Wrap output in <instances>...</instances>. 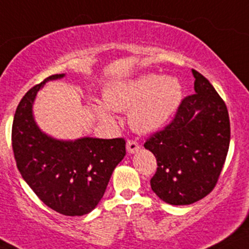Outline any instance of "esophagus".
<instances>
[{
  "instance_id": "obj_1",
  "label": "esophagus",
  "mask_w": 249,
  "mask_h": 249,
  "mask_svg": "<svg viewBox=\"0 0 249 249\" xmlns=\"http://www.w3.org/2000/svg\"><path fill=\"white\" fill-rule=\"evenodd\" d=\"M138 150H139L138 142L134 141V139H128V141H127V151H128L129 154H133Z\"/></svg>"
}]
</instances>
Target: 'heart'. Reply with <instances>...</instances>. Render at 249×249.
<instances>
[{"label":"heart","instance_id":"obj_1","mask_svg":"<svg viewBox=\"0 0 249 249\" xmlns=\"http://www.w3.org/2000/svg\"><path fill=\"white\" fill-rule=\"evenodd\" d=\"M181 99L182 85L178 79L156 74H144L129 82L117 83L105 91V101L111 108L117 111L132 108L129 121L132 127L142 133L164 126ZM107 106L94 101L93 110L100 117L110 120L111 110Z\"/></svg>","mask_w":249,"mask_h":249}]
</instances>
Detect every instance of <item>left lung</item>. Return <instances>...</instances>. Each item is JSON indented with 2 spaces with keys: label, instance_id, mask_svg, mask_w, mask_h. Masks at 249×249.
I'll return each instance as SVG.
<instances>
[{
  "label": "left lung",
  "instance_id": "left-lung-1",
  "mask_svg": "<svg viewBox=\"0 0 249 249\" xmlns=\"http://www.w3.org/2000/svg\"><path fill=\"white\" fill-rule=\"evenodd\" d=\"M192 72L196 93L182 99L171 122L144 143L158 164L151 189L172 205H188L207 197L219 181L230 145L224 100L204 75Z\"/></svg>",
  "mask_w": 249,
  "mask_h": 249
}]
</instances>
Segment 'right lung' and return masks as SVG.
<instances>
[{"instance_id":"1","label":"right lung","mask_w":249,"mask_h":249,"mask_svg":"<svg viewBox=\"0 0 249 249\" xmlns=\"http://www.w3.org/2000/svg\"><path fill=\"white\" fill-rule=\"evenodd\" d=\"M27 91L14 113L12 148L24 181L39 199L67 216H80L98 205L115 167L126 155L124 138H82L74 142L52 139L35 124L32 106L45 82Z\"/></svg>"}]
</instances>
